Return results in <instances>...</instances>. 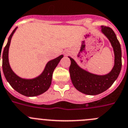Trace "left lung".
Wrapping results in <instances>:
<instances>
[{"instance_id": "8db88e82", "label": "left lung", "mask_w": 128, "mask_h": 128, "mask_svg": "<svg viewBox=\"0 0 128 128\" xmlns=\"http://www.w3.org/2000/svg\"><path fill=\"white\" fill-rule=\"evenodd\" d=\"M101 29L110 41L114 52V65L109 73L103 76L90 73L80 67L73 58L68 56L71 61L69 72L74 86L78 91L88 95H96L108 90L118 78L121 70V48L116 34L108 26H102Z\"/></svg>"}]
</instances>
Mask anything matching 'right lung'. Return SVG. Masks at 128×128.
<instances>
[{"label": "right lung", "mask_w": 128, "mask_h": 128, "mask_svg": "<svg viewBox=\"0 0 128 128\" xmlns=\"http://www.w3.org/2000/svg\"><path fill=\"white\" fill-rule=\"evenodd\" d=\"M16 28L12 31L8 38V43L4 49L2 57V70L7 81L11 87L19 93L26 96H36L44 93L50 88L52 81V73L60 61L63 57L62 54L48 62L44 71L40 76L34 78H23L19 77L12 71L9 62V49L10 40Z\"/></svg>", "instance_id": "right-lung-1"}]
</instances>
